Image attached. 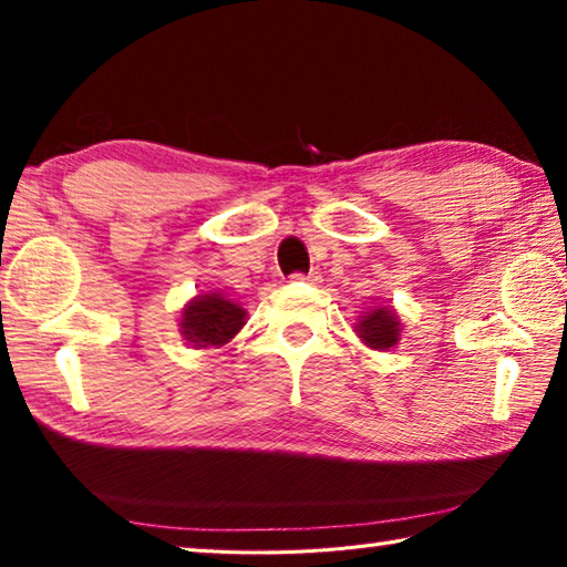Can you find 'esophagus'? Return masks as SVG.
<instances>
[{"instance_id":"34e87169","label":"esophagus","mask_w":567,"mask_h":567,"mask_svg":"<svg viewBox=\"0 0 567 567\" xmlns=\"http://www.w3.org/2000/svg\"><path fill=\"white\" fill-rule=\"evenodd\" d=\"M290 277H292V280H297V282H310V285H317L319 280H322V277H319V272H292Z\"/></svg>"}]
</instances>
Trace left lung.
<instances>
[{"label": "left lung", "instance_id": "1", "mask_svg": "<svg viewBox=\"0 0 567 567\" xmlns=\"http://www.w3.org/2000/svg\"><path fill=\"white\" fill-rule=\"evenodd\" d=\"M357 332L364 339V344L372 349H389L394 347L399 339V317L386 310V307H379V310L364 315V319L357 327Z\"/></svg>", "mask_w": 567, "mask_h": 567}]
</instances>
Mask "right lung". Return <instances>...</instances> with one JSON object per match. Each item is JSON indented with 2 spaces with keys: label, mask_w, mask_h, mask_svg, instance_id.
<instances>
[{
  "label": "right lung",
  "mask_w": 567,
  "mask_h": 567,
  "mask_svg": "<svg viewBox=\"0 0 567 567\" xmlns=\"http://www.w3.org/2000/svg\"><path fill=\"white\" fill-rule=\"evenodd\" d=\"M245 310L220 295H198L183 310V337L193 347H220L240 332Z\"/></svg>",
  "instance_id": "obj_1"
}]
</instances>
